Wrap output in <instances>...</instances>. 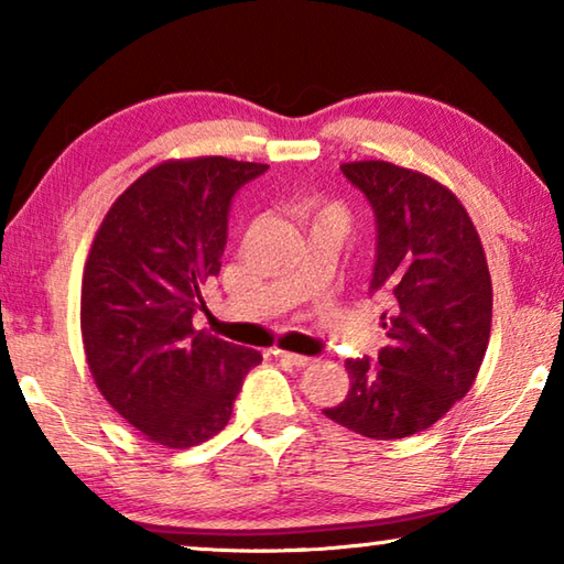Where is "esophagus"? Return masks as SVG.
I'll return each mask as SVG.
<instances>
[{
  "label": "esophagus",
  "instance_id": "esophagus-1",
  "mask_svg": "<svg viewBox=\"0 0 564 564\" xmlns=\"http://www.w3.org/2000/svg\"><path fill=\"white\" fill-rule=\"evenodd\" d=\"M275 356H279L285 362H291V366H295V368H308L311 362H316V358L299 356V352H289V350H275Z\"/></svg>",
  "mask_w": 564,
  "mask_h": 564
}]
</instances>
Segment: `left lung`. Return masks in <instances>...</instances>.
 <instances>
[{"label":"left lung","instance_id":"1","mask_svg":"<svg viewBox=\"0 0 564 564\" xmlns=\"http://www.w3.org/2000/svg\"><path fill=\"white\" fill-rule=\"evenodd\" d=\"M376 216L368 293L388 303L378 360L348 358L350 390L323 415L398 441L437 423L475 383L492 326V285L463 204L431 176L388 161L340 166Z\"/></svg>","mask_w":564,"mask_h":564}]
</instances>
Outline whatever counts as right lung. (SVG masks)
<instances>
[{
    "mask_svg": "<svg viewBox=\"0 0 564 564\" xmlns=\"http://www.w3.org/2000/svg\"><path fill=\"white\" fill-rule=\"evenodd\" d=\"M269 166L166 161L113 202L82 283V338L101 395L149 441L191 447L224 431L261 352L194 328L221 271L234 196Z\"/></svg>",
    "mask_w": 564,
    "mask_h": 564,
    "instance_id": "obj_1",
    "label": "right lung"
}]
</instances>
